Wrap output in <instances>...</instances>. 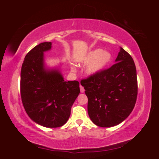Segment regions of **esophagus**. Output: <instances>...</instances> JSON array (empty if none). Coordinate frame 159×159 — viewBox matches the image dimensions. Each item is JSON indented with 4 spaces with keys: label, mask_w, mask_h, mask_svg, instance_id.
I'll list each match as a JSON object with an SVG mask.
<instances>
[{
    "label": "esophagus",
    "mask_w": 159,
    "mask_h": 159,
    "mask_svg": "<svg viewBox=\"0 0 159 159\" xmlns=\"http://www.w3.org/2000/svg\"><path fill=\"white\" fill-rule=\"evenodd\" d=\"M80 90H81V93L84 92V88L81 85H80Z\"/></svg>",
    "instance_id": "34e87169"
}]
</instances>
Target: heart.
<instances>
[{"label":"heart","mask_w":159,"mask_h":159,"mask_svg":"<svg viewBox=\"0 0 159 159\" xmlns=\"http://www.w3.org/2000/svg\"><path fill=\"white\" fill-rule=\"evenodd\" d=\"M112 60V54L102 48H96L90 51L81 59L82 65H87L85 72L87 75L93 76L101 72ZM72 70L73 69L72 68Z\"/></svg>","instance_id":"b5f03b06"}]
</instances>
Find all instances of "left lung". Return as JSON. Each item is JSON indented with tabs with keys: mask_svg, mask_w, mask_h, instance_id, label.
<instances>
[{
	"mask_svg": "<svg viewBox=\"0 0 159 159\" xmlns=\"http://www.w3.org/2000/svg\"><path fill=\"white\" fill-rule=\"evenodd\" d=\"M115 63L111 68L81 81L88 98L89 116L100 127L121 123L136 102L138 81L132 57L120 47Z\"/></svg>",
	"mask_w": 159,
	"mask_h": 159,
	"instance_id": "left-lung-1",
	"label": "left lung"
}]
</instances>
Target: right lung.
<instances>
[{"mask_svg": "<svg viewBox=\"0 0 159 159\" xmlns=\"http://www.w3.org/2000/svg\"><path fill=\"white\" fill-rule=\"evenodd\" d=\"M52 48L51 42L42 43L25 56L21 71V96L27 115L34 123L57 128L69 120L80 87L77 81H65L61 65L47 66L44 53Z\"/></svg>", "mask_w": 159, "mask_h": 159, "instance_id": "right-lung-1", "label": "right lung"}]
</instances>
